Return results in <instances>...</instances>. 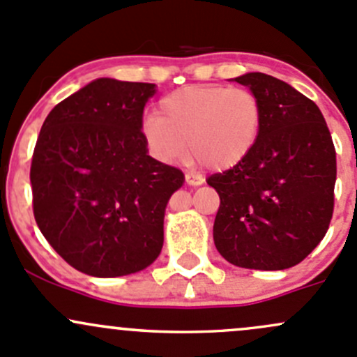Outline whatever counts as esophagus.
Wrapping results in <instances>:
<instances>
[{"mask_svg":"<svg viewBox=\"0 0 357 357\" xmlns=\"http://www.w3.org/2000/svg\"><path fill=\"white\" fill-rule=\"evenodd\" d=\"M185 179H186V183H188L190 186H199V185H202V183H204V179H202L200 176L193 174V172H186Z\"/></svg>","mask_w":357,"mask_h":357,"instance_id":"1","label":"esophagus"}]
</instances>
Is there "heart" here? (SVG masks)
I'll return each instance as SVG.
<instances>
[{"instance_id": "1", "label": "heart", "mask_w": 357, "mask_h": 357, "mask_svg": "<svg viewBox=\"0 0 357 357\" xmlns=\"http://www.w3.org/2000/svg\"><path fill=\"white\" fill-rule=\"evenodd\" d=\"M261 100L245 88L192 84L167 93L157 115L143 121V136L167 164L192 153L212 171H228L250 155L261 136Z\"/></svg>"}]
</instances>
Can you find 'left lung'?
I'll use <instances>...</instances> for the list:
<instances>
[{"mask_svg": "<svg viewBox=\"0 0 357 357\" xmlns=\"http://www.w3.org/2000/svg\"><path fill=\"white\" fill-rule=\"evenodd\" d=\"M235 81L257 95L264 119L250 155L207 179L221 199L215 248L238 268H291L314 250L332 221V135L318 105L287 82L262 72Z\"/></svg>", "mask_w": 357, "mask_h": 357, "instance_id": "obj_1", "label": "left lung"}]
</instances>
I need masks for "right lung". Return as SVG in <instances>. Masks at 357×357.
<instances>
[{
    "mask_svg": "<svg viewBox=\"0 0 357 357\" xmlns=\"http://www.w3.org/2000/svg\"><path fill=\"white\" fill-rule=\"evenodd\" d=\"M153 95L150 82L95 79L53 107L36 142V222L89 276L142 271L164 245L165 207L185 174L149 155L143 109Z\"/></svg>",
    "mask_w": 357,
    "mask_h": 357,
    "instance_id": "right-lung-1",
    "label": "right lung"
}]
</instances>
